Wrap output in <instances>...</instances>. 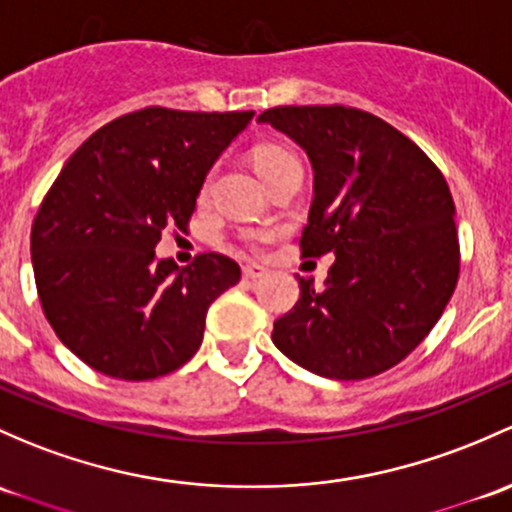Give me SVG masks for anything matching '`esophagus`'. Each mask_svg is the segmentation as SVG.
<instances>
[{"mask_svg":"<svg viewBox=\"0 0 512 512\" xmlns=\"http://www.w3.org/2000/svg\"><path fill=\"white\" fill-rule=\"evenodd\" d=\"M267 274V270L265 267H260V265H245L242 267V279H245V282H257V279H262Z\"/></svg>","mask_w":512,"mask_h":512,"instance_id":"esophagus-1","label":"esophagus"}]
</instances>
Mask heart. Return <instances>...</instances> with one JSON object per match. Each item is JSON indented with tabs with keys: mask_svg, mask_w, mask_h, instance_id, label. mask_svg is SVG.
Instances as JSON below:
<instances>
[{
	"mask_svg": "<svg viewBox=\"0 0 512 512\" xmlns=\"http://www.w3.org/2000/svg\"><path fill=\"white\" fill-rule=\"evenodd\" d=\"M287 159H294V154L287 152L284 147H277V144H265V147H260L255 152V166L260 169V174H265V171L272 169L274 164ZM267 238H270V233H265V230H250V233H245V240L250 242V245H260V242H265Z\"/></svg>",
	"mask_w": 512,
	"mask_h": 512,
	"instance_id": "b5f03b06",
	"label": "heart"
}]
</instances>
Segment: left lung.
<instances>
[{
    "instance_id": "obj_1",
    "label": "left lung",
    "mask_w": 512,
    "mask_h": 512,
    "mask_svg": "<svg viewBox=\"0 0 512 512\" xmlns=\"http://www.w3.org/2000/svg\"><path fill=\"white\" fill-rule=\"evenodd\" d=\"M257 122L294 139L314 169L301 255H336L324 292L299 279L274 346L321 378L385 373L432 331L459 279L444 176L412 139L355 107H272Z\"/></svg>"
}]
</instances>
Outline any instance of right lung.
Returning <instances> with one entry per match:
<instances>
[{"mask_svg":"<svg viewBox=\"0 0 512 512\" xmlns=\"http://www.w3.org/2000/svg\"><path fill=\"white\" fill-rule=\"evenodd\" d=\"M252 115L144 107L85 139L53 181L31 225L36 289L63 346L93 370L154 380L201 348L238 262L203 252L179 270L154 247L166 225L186 230L206 174Z\"/></svg>","mask_w":512,"mask_h":512,"instance_id":"add662e5","label":"right lung"}]
</instances>
